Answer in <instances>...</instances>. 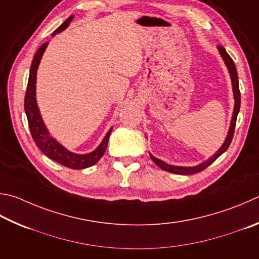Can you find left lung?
I'll return each instance as SVG.
<instances>
[{
    "label": "left lung",
    "mask_w": 259,
    "mask_h": 259,
    "mask_svg": "<svg viewBox=\"0 0 259 259\" xmlns=\"http://www.w3.org/2000/svg\"><path fill=\"white\" fill-rule=\"evenodd\" d=\"M219 51L221 53V56H222L225 64H227V67L229 69V72H230V76H231V81H232V88H233V94H234V110H233V115H232V120H231V125H230V130H229V134H228V137L225 139L224 144L222 145V147L219 149V152L216 153L214 156H211L207 161L199 164V165L197 166H192V167H183V166H173V165H168V164L164 163L161 159H158L156 157H154L152 154H150V158L153 159V162L156 164L158 167H161L162 170L164 171H167V172H171V173H175V175H182V176H188V175H195V173H198L200 171L205 170L206 167H208L211 163L215 162L216 158H219L221 155H222L225 150L229 148L230 144L232 142V138H233V135H234V129H236V122H237V116L239 113V110H240V91H239V81H238V72H237V69H236V64H234L233 60L231 59V56H230L225 49L223 46H219Z\"/></svg>",
    "instance_id": "1"
}]
</instances>
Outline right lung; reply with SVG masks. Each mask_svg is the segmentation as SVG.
<instances>
[{
  "instance_id": "obj_1",
  "label": "right lung",
  "mask_w": 259,
  "mask_h": 259,
  "mask_svg": "<svg viewBox=\"0 0 259 259\" xmlns=\"http://www.w3.org/2000/svg\"><path fill=\"white\" fill-rule=\"evenodd\" d=\"M71 20L72 17H69L67 20L53 32V35L59 34V32L64 30L65 28L69 26V23L71 22ZM48 44L49 43L46 41V43H44L38 50H37L30 67L29 79H28L27 91L25 95V111L28 119V124H29L31 137L34 139L35 144L38 146V148L46 155V156L67 167L73 168V170H81V168L92 166L100 161L103 154H104L106 150L112 129H110L109 133L106 134L105 138L103 139L101 145L98 146L94 152L84 155H79L69 152V150L65 149L62 145L56 142L53 137H51L43 120H41L38 106H37L36 103L37 69H38L40 59L44 54V51Z\"/></svg>"
}]
</instances>
